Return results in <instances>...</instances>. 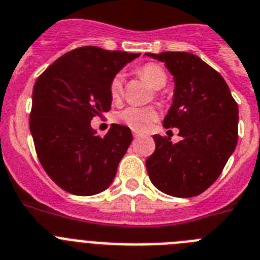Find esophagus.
Instances as JSON below:
<instances>
[{"label":"esophagus","instance_id":"esophagus-1","mask_svg":"<svg viewBox=\"0 0 260 260\" xmlns=\"http://www.w3.org/2000/svg\"><path fill=\"white\" fill-rule=\"evenodd\" d=\"M133 137H135V139H139L140 135H139V133H136V132H133Z\"/></svg>","mask_w":260,"mask_h":260}]
</instances>
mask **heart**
<instances>
[{"label": "heart", "mask_w": 260, "mask_h": 260, "mask_svg": "<svg viewBox=\"0 0 260 260\" xmlns=\"http://www.w3.org/2000/svg\"><path fill=\"white\" fill-rule=\"evenodd\" d=\"M137 76L148 82L153 89H162L168 82V73L161 65L154 62L144 64L137 69ZM124 92V80L120 73L115 74L108 83V94L112 102H119ZM158 119V110L153 106L146 107H125L124 110L115 115V120L117 123L124 124L135 132H145L150 129L153 124Z\"/></svg>", "instance_id": "b5f03b06"}]
</instances>
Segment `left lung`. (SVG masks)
<instances>
[{
	"label": "left lung",
	"instance_id": "1",
	"mask_svg": "<svg viewBox=\"0 0 260 260\" xmlns=\"http://www.w3.org/2000/svg\"><path fill=\"white\" fill-rule=\"evenodd\" d=\"M148 56L165 62L175 81L164 127L178 128L179 143L154 135L146 170L159 191L177 198L200 195L213 184L238 141V105L217 71L188 52ZM171 131V129H170Z\"/></svg>",
	"mask_w": 260,
	"mask_h": 260
}]
</instances>
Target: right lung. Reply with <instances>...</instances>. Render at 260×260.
<instances>
[{
	"instance_id": "right-lung-1",
	"label": "right lung",
	"mask_w": 260,
	"mask_h": 260,
	"mask_svg": "<svg viewBox=\"0 0 260 260\" xmlns=\"http://www.w3.org/2000/svg\"><path fill=\"white\" fill-rule=\"evenodd\" d=\"M140 53L80 47L43 72L32 90L30 131L43 169L67 192L90 196L112 183L132 141L125 125L112 124L105 136L90 127L110 111L108 83Z\"/></svg>"
}]
</instances>
